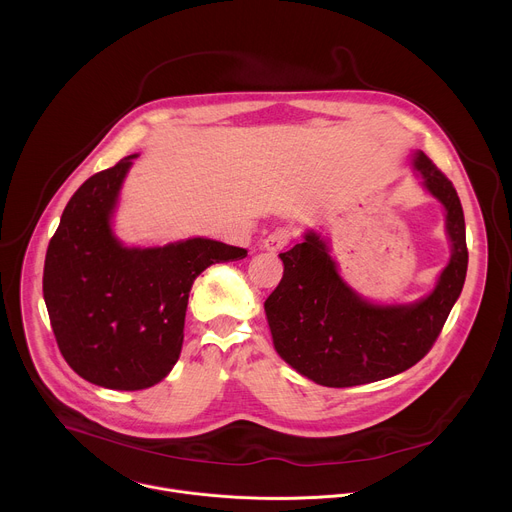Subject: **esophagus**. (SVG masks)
I'll return each instance as SVG.
<instances>
[{
	"label": "esophagus",
	"instance_id": "34e87169",
	"mask_svg": "<svg viewBox=\"0 0 512 512\" xmlns=\"http://www.w3.org/2000/svg\"><path fill=\"white\" fill-rule=\"evenodd\" d=\"M296 237V229L294 227H277L273 233H269L265 239H263V249L267 251H281L287 247V243Z\"/></svg>",
	"mask_w": 512,
	"mask_h": 512
}]
</instances>
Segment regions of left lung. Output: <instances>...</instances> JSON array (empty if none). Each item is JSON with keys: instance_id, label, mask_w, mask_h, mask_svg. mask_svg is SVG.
<instances>
[{"instance_id": "left-lung-1", "label": "left lung", "mask_w": 512, "mask_h": 512, "mask_svg": "<svg viewBox=\"0 0 512 512\" xmlns=\"http://www.w3.org/2000/svg\"><path fill=\"white\" fill-rule=\"evenodd\" d=\"M415 170L446 206L452 259L431 294L409 306L362 302L336 273L324 241L308 233L285 253L283 277L265 300L279 356L300 375L324 387H356L411 369L435 344L468 269L464 210L454 184L423 152Z\"/></svg>"}]
</instances>
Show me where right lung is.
<instances>
[{
  "instance_id": "1",
  "label": "right lung",
  "mask_w": 512,
  "mask_h": 512,
  "mask_svg": "<svg viewBox=\"0 0 512 512\" xmlns=\"http://www.w3.org/2000/svg\"><path fill=\"white\" fill-rule=\"evenodd\" d=\"M123 158L68 200L44 261V302L60 354L85 381L119 391L160 383L176 364L194 279L247 249L188 239L127 249L109 218L131 166Z\"/></svg>"
}]
</instances>
